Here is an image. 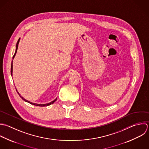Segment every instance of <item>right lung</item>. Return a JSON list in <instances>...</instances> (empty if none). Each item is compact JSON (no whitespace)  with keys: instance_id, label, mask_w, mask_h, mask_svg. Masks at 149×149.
<instances>
[{"instance_id":"obj_1","label":"right lung","mask_w":149,"mask_h":149,"mask_svg":"<svg viewBox=\"0 0 149 149\" xmlns=\"http://www.w3.org/2000/svg\"><path fill=\"white\" fill-rule=\"evenodd\" d=\"M19 38L18 39V41H17V45H16V49H15V53H14V56H13V59L14 58V57H15V54H16V53H17V49H18V43H19ZM12 72H13V64H12V63H11V76H12ZM17 91V90H16ZM17 93H18V94L19 95V96H20V97H21V99H22V100H24L25 102H28V103H30V104H33V105H34V106H40V107H44V106H49V105H50V104H53L54 102H55L56 101V100H57V98L55 99V100H54L53 101H52V102H51L50 103H47V104H36V103H31V102H29V101H28V100H25L24 98H23L22 96H20V95L19 94V93L17 92Z\"/></svg>"}]
</instances>
